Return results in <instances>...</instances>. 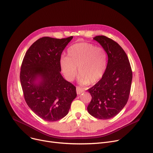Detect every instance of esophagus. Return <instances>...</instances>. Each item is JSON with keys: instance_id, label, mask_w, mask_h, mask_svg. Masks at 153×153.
<instances>
[{"instance_id": "1", "label": "esophagus", "mask_w": 153, "mask_h": 153, "mask_svg": "<svg viewBox=\"0 0 153 153\" xmlns=\"http://www.w3.org/2000/svg\"><path fill=\"white\" fill-rule=\"evenodd\" d=\"M84 89L80 87H77L76 88V92H77V94L79 95V94H81V93H82L84 92Z\"/></svg>"}]
</instances>
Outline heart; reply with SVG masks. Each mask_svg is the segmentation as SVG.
<instances>
[{
  "instance_id": "b5f03b06",
  "label": "heart",
  "mask_w": 153,
  "mask_h": 153,
  "mask_svg": "<svg viewBox=\"0 0 153 153\" xmlns=\"http://www.w3.org/2000/svg\"><path fill=\"white\" fill-rule=\"evenodd\" d=\"M60 65L68 81L74 80L77 68L79 82L94 84L101 80L107 69V52L91 43H77L68 49V57L61 59Z\"/></svg>"
}]
</instances>
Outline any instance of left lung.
I'll use <instances>...</instances> for the list:
<instances>
[{
    "mask_svg": "<svg viewBox=\"0 0 153 153\" xmlns=\"http://www.w3.org/2000/svg\"><path fill=\"white\" fill-rule=\"evenodd\" d=\"M93 39L107 52L108 62L102 78L88 90L92 96L88 111L96 118L109 119L116 116L128 101L132 72L127 55L116 42L104 36Z\"/></svg>",
    "mask_w": 153,
    "mask_h": 153,
    "instance_id": "8db88e82",
    "label": "left lung"
}]
</instances>
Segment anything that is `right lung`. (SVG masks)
Segmentation results:
<instances>
[{
	"instance_id": "obj_1",
	"label": "right lung",
	"mask_w": 153,
	"mask_h": 153,
	"mask_svg": "<svg viewBox=\"0 0 153 153\" xmlns=\"http://www.w3.org/2000/svg\"><path fill=\"white\" fill-rule=\"evenodd\" d=\"M72 36L40 38L26 52L20 80L26 103L47 121H56L68 114L76 88L61 74V54Z\"/></svg>"
}]
</instances>
